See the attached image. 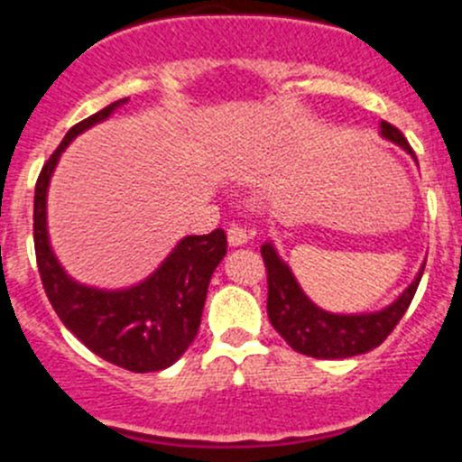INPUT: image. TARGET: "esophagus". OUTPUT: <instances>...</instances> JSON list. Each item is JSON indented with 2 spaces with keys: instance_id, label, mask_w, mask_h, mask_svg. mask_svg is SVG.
<instances>
[{
  "instance_id": "1",
  "label": "esophagus",
  "mask_w": 462,
  "mask_h": 462,
  "mask_svg": "<svg viewBox=\"0 0 462 462\" xmlns=\"http://www.w3.org/2000/svg\"><path fill=\"white\" fill-rule=\"evenodd\" d=\"M226 238L231 247H243V245H247V240H250V234L240 226H231L226 231Z\"/></svg>"
}]
</instances>
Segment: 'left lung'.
Returning <instances> with one entry per match:
<instances>
[{
    "label": "left lung",
    "mask_w": 462,
    "mask_h": 462,
    "mask_svg": "<svg viewBox=\"0 0 462 462\" xmlns=\"http://www.w3.org/2000/svg\"><path fill=\"white\" fill-rule=\"evenodd\" d=\"M379 136L411 154L410 143L389 122H379ZM261 254L268 271V319L291 349L312 358H349L373 352L382 345L410 308L426 266L421 263L414 280L389 305L373 312L346 314L330 312L314 303L298 284L291 266L282 259L273 240L261 245Z\"/></svg>",
    "instance_id": "1"
}]
</instances>
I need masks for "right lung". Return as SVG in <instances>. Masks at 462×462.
Segmentation results:
<instances>
[{
    "label": "right lung",
    "instance_id": "add662e5",
    "mask_svg": "<svg viewBox=\"0 0 462 462\" xmlns=\"http://www.w3.org/2000/svg\"><path fill=\"white\" fill-rule=\"evenodd\" d=\"M129 99H117L71 126L41 171L34 189V250L41 282L62 324L89 352L132 373H157L173 365L201 326L208 284L226 256V234L185 236L145 280L132 287L101 289L67 273L48 234V189L69 143L108 120Z\"/></svg>",
    "mask_w": 462,
    "mask_h": 462
}]
</instances>
